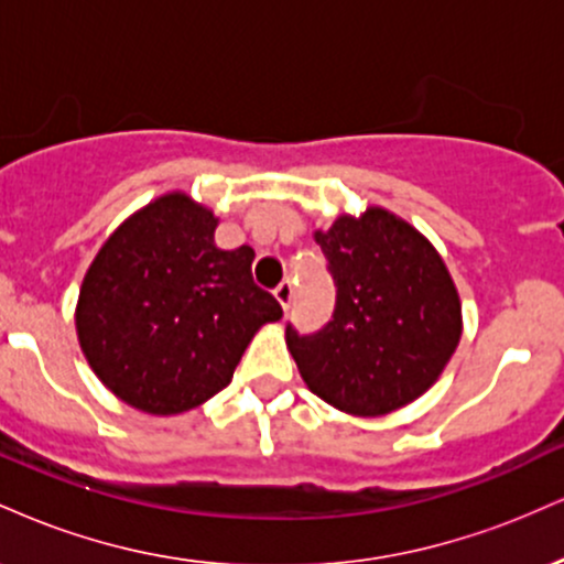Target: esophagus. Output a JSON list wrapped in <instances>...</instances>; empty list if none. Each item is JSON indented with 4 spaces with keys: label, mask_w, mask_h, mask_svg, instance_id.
<instances>
[{
    "label": "esophagus",
    "mask_w": 564,
    "mask_h": 564,
    "mask_svg": "<svg viewBox=\"0 0 564 564\" xmlns=\"http://www.w3.org/2000/svg\"><path fill=\"white\" fill-rule=\"evenodd\" d=\"M275 300L281 302L283 310L291 307V300H294V286H291V281H281L275 286Z\"/></svg>",
    "instance_id": "obj_1"
}]
</instances>
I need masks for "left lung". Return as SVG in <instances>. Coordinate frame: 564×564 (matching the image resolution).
Masks as SVG:
<instances>
[{"mask_svg":"<svg viewBox=\"0 0 564 564\" xmlns=\"http://www.w3.org/2000/svg\"><path fill=\"white\" fill-rule=\"evenodd\" d=\"M334 278V315L315 334L286 326L304 384L339 411L381 416L435 384L462 336L445 262L384 209L315 232Z\"/></svg>","mask_w":564,"mask_h":564,"instance_id":"obj_1","label":"left lung"}]
</instances>
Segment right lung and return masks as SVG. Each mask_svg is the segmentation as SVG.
Listing matches in <instances>:
<instances>
[{"label":"right lung","mask_w":564,"mask_h":564,"mask_svg":"<svg viewBox=\"0 0 564 564\" xmlns=\"http://www.w3.org/2000/svg\"><path fill=\"white\" fill-rule=\"evenodd\" d=\"M215 228L209 209L170 193L129 217L84 275V355L145 413L172 416L225 390L257 328L283 315L251 278L254 249H217Z\"/></svg>","instance_id":"1"}]
</instances>
